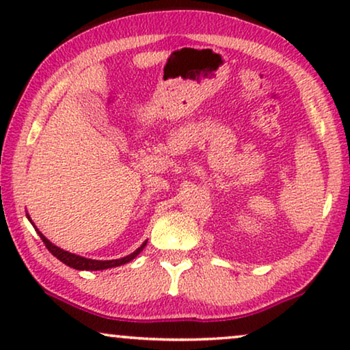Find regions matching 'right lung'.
Wrapping results in <instances>:
<instances>
[{
    "instance_id": "add662e5",
    "label": "right lung",
    "mask_w": 350,
    "mask_h": 350,
    "mask_svg": "<svg viewBox=\"0 0 350 350\" xmlns=\"http://www.w3.org/2000/svg\"><path fill=\"white\" fill-rule=\"evenodd\" d=\"M38 231V229H36ZM40 234V237L42 239V242H44V245L47 250H49L52 255H54L57 260H60L62 262H65L66 266L73 267V269H79V271H102V269H108V267H116V266H121V265H126V262L132 261L133 258H135L138 253H140L143 248H145L146 242L143 243L140 248H137L135 252L132 253V255L129 256H124L121 260H111V261H97V260H89V258H83V256H78V255H73V253L70 252H65L62 250V248L55 247L54 243L47 241V239L42 236V234L38 231Z\"/></svg>"
}]
</instances>
